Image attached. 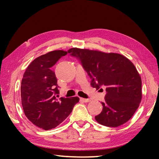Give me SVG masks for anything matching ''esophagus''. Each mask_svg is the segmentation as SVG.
<instances>
[{"mask_svg": "<svg viewBox=\"0 0 159 159\" xmlns=\"http://www.w3.org/2000/svg\"><path fill=\"white\" fill-rule=\"evenodd\" d=\"M80 101H82L83 102H90V99H85V98H80Z\"/></svg>", "mask_w": 159, "mask_h": 159, "instance_id": "1", "label": "esophagus"}]
</instances>
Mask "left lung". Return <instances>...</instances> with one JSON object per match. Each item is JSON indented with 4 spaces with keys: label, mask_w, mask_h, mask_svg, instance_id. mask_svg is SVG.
<instances>
[{
    "label": "left lung",
    "mask_w": 159,
    "mask_h": 159,
    "mask_svg": "<svg viewBox=\"0 0 159 159\" xmlns=\"http://www.w3.org/2000/svg\"><path fill=\"white\" fill-rule=\"evenodd\" d=\"M78 58L96 90L105 88L102 111L95 117L99 124L118 127L128 121L142 100V80L134 64L118 53L73 48L68 50Z\"/></svg>",
    "instance_id": "1"
}]
</instances>
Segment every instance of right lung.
Listing matches in <instances>:
<instances>
[{
	"mask_svg": "<svg viewBox=\"0 0 159 159\" xmlns=\"http://www.w3.org/2000/svg\"><path fill=\"white\" fill-rule=\"evenodd\" d=\"M66 51L54 50L37 57L26 68L21 80V99L25 114L37 127L55 128L71 114L78 97L61 98L52 66Z\"/></svg>",
	"mask_w": 159,
	"mask_h": 159,
	"instance_id": "1",
	"label": "right lung"
}]
</instances>
